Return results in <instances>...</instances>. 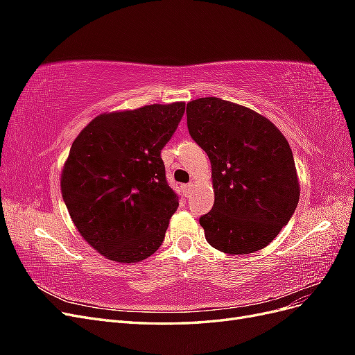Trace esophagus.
Wrapping results in <instances>:
<instances>
[{
  "mask_svg": "<svg viewBox=\"0 0 355 355\" xmlns=\"http://www.w3.org/2000/svg\"><path fill=\"white\" fill-rule=\"evenodd\" d=\"M192 189V184H187V185H182V191H184V196L188 197L189 192Z\"/></svg>",
  "mask_w": 355,
  "mask_h": 355,
  "instance_id": "1",
  "label": "esophagus"
}]
</instances>
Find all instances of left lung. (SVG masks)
Masks as SVG:
<instances>
[{"instance_id": "left-lung-1", "label": "left lung", "mask_w": 355, "mask_h": 355, "mask_svg": "<svg viewBox=\"0 0 355 355\" xmlns=\"http://www.w3.org/2000/svg\"><path fill=\"white\" fill-rule=\"evenodd\" d=\"M191 137L211 163L214 204L200 218L207 243L223 253H254L293 216L299 182L282 132L257 112L219 98L187 105Z\"/></svg>"}]
</instances>
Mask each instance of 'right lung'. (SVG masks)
I'll return each mask as SVG.
<instances>
[{
    "mask_svg": "<svg viewBox=\"0 0 355 355\" xmlns=\"http://www.w3.org/2000/svg\"><path fill=\"white\" fill-rule=\"evenodd\" d=\"M184 112L176 102L102 114L73 141L60 179L63 201L84 240L108 259L144 261L163 243L179 197L161 149Z\"/></svg>",
    "mask_w": 355,
    "mask_h": 355,
    "instance_id": "add662e5",
    "label": "right lung"
}]
</instances>
